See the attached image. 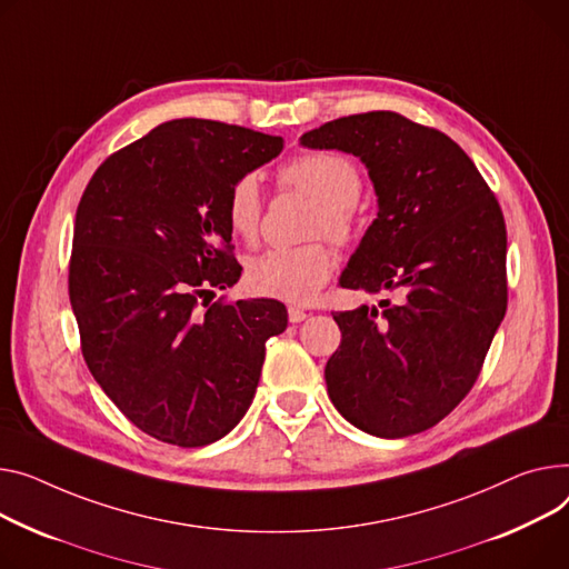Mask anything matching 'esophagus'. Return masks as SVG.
I'll return each mask as SVG.
<instances>
[{"mask_svg":"<svg viewBox=\"0 0 569 569\" xmlns=\"http://www.w3.org/2000/svg\"><path fill=\"white\" fill-rule=\"evenodd\" d=\"M307 318H309V313H307V311L295 309V307H290V309H288V320H290V322H305Z\"/></svg>","mask_w":569,"mask_h":569,"instance_id":"34e87169","label":"esophagus"}]
</instances>
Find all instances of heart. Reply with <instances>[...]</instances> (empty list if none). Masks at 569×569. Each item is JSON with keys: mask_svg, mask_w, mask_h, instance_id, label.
<instances>
[{"mask_svg": "<svg viewBox=\"0 0 569 569\" xmlns=\"http://www.w3.org/2000/svg\"><path fill=\"white\" fill-rule=\"evenodd\" d=\"M288 187L299 189L322 206L316 231L333 240H348L352 233V206L361 197L363 176L359 167L338 153H307L292 160L283 173ZM262 197L258 176L247 173L236 180L226 199V221L233 236L251 242L258 236ZM333 272V253L325 244L277 247L256 256L247 268L251 290L277 297L292 305H307Z\"/></svg>", "mask_w": 569, "mask_h": 569, "instance_id": "heart-1", "label": "heart"}]
</instances>
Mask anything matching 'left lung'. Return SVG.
I'll list each match as a JSON object with an SVG mask.
<instances>
[{"label":"left lung","instance_id":"8db88e82","mask_svg":"<svg viewBox=\"0 0 569 569\" xmlns=\"http://www.w3.org/2000/svg\"><path fill=\"white\" fill-rule=\"evenodd\" d=\"M299 143L359 158L377 197L340 286L380 299L336 313L325 368L355 428L400 439L437 426L471 391L508 307L506 221L465 150L396 111L329 121Z\"/></svg>","mask_w":569,"mask_h":569}]
</instances>
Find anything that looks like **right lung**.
<instances>
[{
	"mask_svg": "<svg viewBox=\"0 0 569 569\" xmlns=\"http://www.w3.org/2000/svg\"><path fill=\"white\" fill-rule=\"evenodd\" d=\"M283 139L176 119L107 158L74 214L68 292L100 389L146 435L199 448L247 413L264 343L288 325L277 299L208 305L238 283L226 199Z\"/></svg>",
	"mask_w": 569,
	"mask_h": 569,
	"instance_id": "1",
	"label": "right lung"
}]
</instances>
